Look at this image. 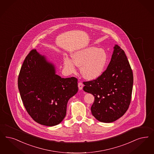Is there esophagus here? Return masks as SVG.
I'll list each match as a JSON object with an SVG mask.
<instances>
[{
    "label": "esophagus",
    "instance_id": "obj_1",
    "mask_svg": "<svg viewBox=\"0 0 154 154\" xmlns=\"http://www.w3.org/2000/svg\"><path fill=\"white\" fill-rule=\"evenodd\" d=\"M78 86H79V88L80 90H82L83 88V86H84V84H82V82H79L78 84Z\"/></svg>",
    "mask_w": 154,
    "mask_h": 154
}]
</instances>
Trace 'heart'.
<instances>
[{"label": "heart", "mask_w": 154, "mask_h": 154, "mask_svg": "<svg viewBox=\"0 0 154 154\" xmlns=\"http://www.w3.org/2000/svg\"><path fill=\"white\" fill-rule=\"evenodd\" d=\"M108 61L106 52L101 49L89 47L75 52L73 59L65 57L63 64L69 74L76 71V66H81L82 75L87 80L96 79L103 74Z\"/></svg>", "instance_id": "obj_1"}]
</instances>
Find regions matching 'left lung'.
Instances as JSON below:
<instances>
[{
    "label": "left lung",
    "mask_w": 154,
    "mask_h": 154,
    "mask_svg": "<svg viewBox=\"0 0 154 154\" xmlns=\"http://www.w3.org/2000/svg\"><path fill=\"white\" fill-rule=\"evenodd\" d=\"M133 73L123 50L117 45L106 69L95 80L83 82V89L92 93L94 101L93 116L103 123H111L128 110L133 88Z\"/></svg>",
    "instance_id": "obj_1"
}]
</instances>
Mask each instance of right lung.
I'll return each mask as SVG.
<instances>
[{
    "label": "right lung",
    "mask_w": 154,
    "mask_h": 154,
    "mask_svg": "<svg viewBox=\"0 0 154 154\" xmlns=\"http://www.w3.org/2000/svg\"><path fill=\"white\" fill-rule=\"evenodd\" d=\"M54 66L31 50L20 69L18 84L26 111L37 123L54 126L66 113L68 100L78 91L77 79H63Z\"/></svg>",
    "instance_id": "add662e5"
}]
</instances>
